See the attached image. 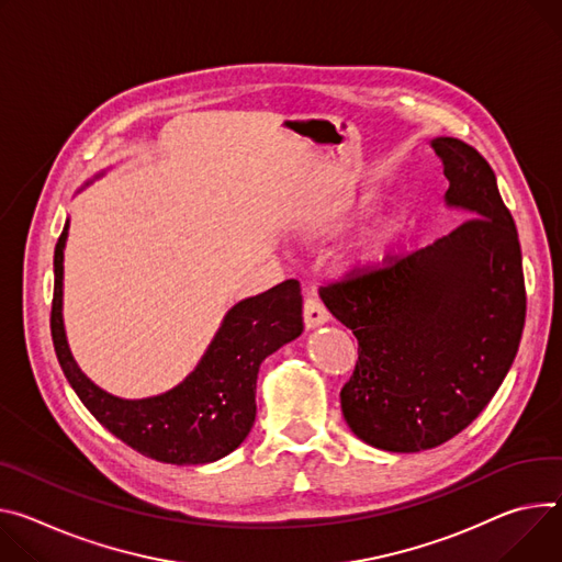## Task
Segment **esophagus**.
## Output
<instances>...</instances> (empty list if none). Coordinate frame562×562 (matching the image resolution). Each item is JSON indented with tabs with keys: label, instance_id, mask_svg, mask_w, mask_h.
Here are the masks:
<instances>
[{
	"label": "esophagus",
	"instance_id": "esophagus-1",
	"mask_svg": "<svg viewBox=\"0 0 562 562\" xmlns=\"http://www.w3.org/2000/svg\"><path fill=\"white\" fill-rule=\"evenodd\" d=\"M327 321H329V312L325 310V304L318 297L304 300V325H307V329L325 325Z\"/></svg>",
	"mask_w": 562,
	"mask_h": 562
}]
</instances>
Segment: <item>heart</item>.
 Here are the masks:
<instances>
[{
  "instance_id": "1",
  "label": "heart",
  "mask_w": 562,
  "mask_h": 562,
  "mask_svg": "<svg viewBox=\"0 0 562 562\" xmlns=\"http://www.w3.org/2000/svg\"><path fill=\"white\" fill-rule=\"evenodd\" d=\"M385 235L383 233H372L366 241H363V248H361V258L363 260H379L383 250H385Z\"/></svg>"
}]
</instances>
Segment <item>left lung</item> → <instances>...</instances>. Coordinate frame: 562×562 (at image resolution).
<instances>
[{"mask_svg": "<svg viewBox=\"0 0 562 562\" xmlns=\"http://www.w3.org/2000/svg\"><path fill=\"white\" fill-rule=\"evenodd\" d=\"M430 145L448 179L446 206L469 220L426 248L321 286L331 316L359 340L340 390L345 422L390 452L462 432L512 370L527 316L520 239L495 172L464 140Z\"/></svg>", "mask_w": 562, "mask_h": 562, "instance_id": "left-lung-1", "label": "left lung"}]
</instances>
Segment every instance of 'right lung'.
I'll return each instance as SVG.
<instances>
[{"instance_id":"obj_1","label":"right lung","mask_w":562,"mask_h":562,"mask_svg":"<svg viewBox=\"0 0 562 562\" xmlns=\"http://www.w3.org/2000/svg\"><path fill=\"white\" fill-rule=\"evenodd\" d=\"M69 222L54 255V336L60 368L87 411L130 448L157 462L209 464L233 452L255 422V385L269 353L297 338L302 295L297 280L246 297L224 316L203 359L183 383L149 398H119L91 383L74 361L63 323V260Z\"/></svg>"}]
</instances>
